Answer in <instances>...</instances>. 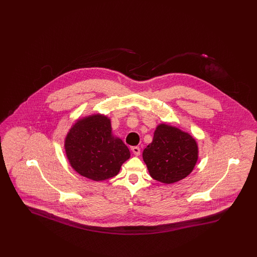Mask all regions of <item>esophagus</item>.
I'll list each match as a JSON object with an SVG mask.
<instances>
[{
	"instance_id": "obj_1",
	"label": "esophagus",
	"mask_w": 257,
	"mask_h": 257,
	"mask_svg": "<svg viewBox=\"0 0 257 257\" xmlns=\"http://www.w3.org/2000/svg\"><path fill=\"white\" fill-rule=\"evenodd\" d=\"M131 150H132V152L134 153L135 156H140V154H141V149H140V147H133L131 148Z\"/></svg>"
}]
</instances>
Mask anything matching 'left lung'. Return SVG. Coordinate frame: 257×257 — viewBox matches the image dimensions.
I'll return each mask as SVG.
<instances>
[{"label":"left lung","instance_id":"8db88e82","mask_svg":"<svg viewBox=\"0 0 257 257\" xmlns=\"http://www.w3.org/2000/svg\"><path fill=\"white\" fill-rule=\"evenodd\" d=\"M150 176L162 183L172 184L187 177L198 159L196 139L177 127L161 123L153 141L143 152Z\"/></svg>","mask_w":257,"mask_h":257}]
</instances>
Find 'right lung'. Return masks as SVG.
<instances>
[{"mask_svg": "<svg viewBox=\"0 0 257 257\" xmlns=\"http://www.w3.org/2000/svg\"><path fill=\"white\" fill-rule=\"evenodd\" d=\"M64 149L74 171L93 181L117 175L130 158L129 148L111 133L110 118L100 113L74 123L65 137Z\"/></svg>", "mask_w": 257, "mask_h": 257, "instance_id": "1", "label": "right lung"}]
</instances>
